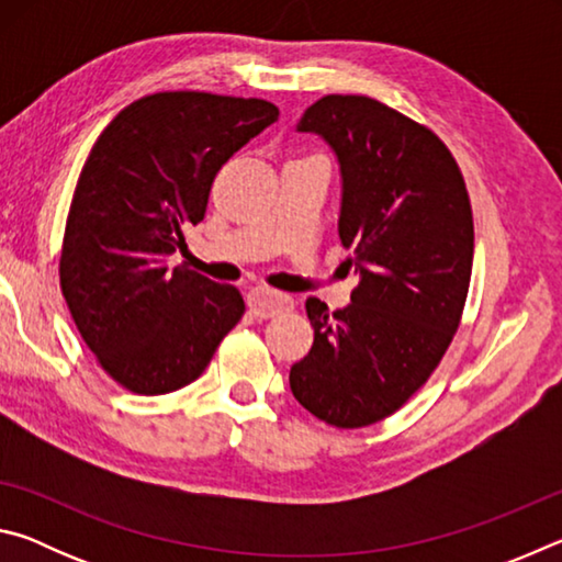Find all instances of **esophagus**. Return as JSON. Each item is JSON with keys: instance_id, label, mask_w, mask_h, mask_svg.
Returning a JSON list of instances; mask_svg holds the SVG:
<instances>
[{"instance_id": "esophagus-1", "label": "esophagus", "mask_w": 562, "mask_h": 562, "mask_svg": "<svg viewBox=\"0 0 562 562\" xmlns=\"http://www.w3.org/2000/svg\"><path fill=\"white\" fill-rule=\"evenodd\" d=\"M247 307H250L255 317L268 319V317L280 315V312H284V310H290L292 297L282 292H272L268 288H252L250 292H247Z\"/></svg>"}]
</instances>
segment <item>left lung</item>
Wrapping results in <instances>:
<instances>
[{
    "label": "left lung",
    "instance_id": "8db88e82",
    "mask_svg": "<svg viewBox=\"0 0 562 562\" xmlns=\"http://www.w3.org/2000/svg\"><path fill=\"white\" fill-rule=\"evenodd\" d=\"M337 156L339 240L359 284L345 310L304 302L315 327L290 369L297 402L337 429L394 414L426 384L459 329L473 265V217L439 136L369 97L319 99L302 113Z\"/></svg>",
    "mask_w": 562,
    "mask_h": 562
}]
</instances>
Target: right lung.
Segmentation results:
<instances>
[{
    "label": "right lung",
    "mask_w": 562,
    "mask_h": 562,
    "mask_svg": "<svg viewBox=\"0 0 562 562\" xmlns=\"http://www.w3.org/2000/svg\"><path fill=\"white\" fill-rule=\"evenodd\" d=\"M262 99L164 91L133 101L93 144L66 221L59 278L87 347L128 392L195 382L245 302L183 265L217 170L278 121Z\"/></svg>",
    "instance_id": "1"
}]
</instances>
